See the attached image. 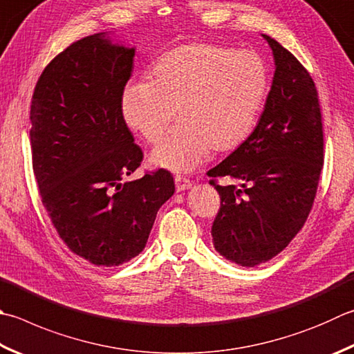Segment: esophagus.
Masks as SVG:
<instances>
[{
    "mask_svg": "<svg viewBox=\"0 0 354 354\" xmlns=\"http://www.w3.org/2000/svg\"><path fill=\"white\" fill-rule=\"evenodd\" d=\"M191 186H192V182H191V180L185 178V177H180V176H177V177H176V188H177V191H178V192L189 189Z\"/></svg>",
    "mask_w": 354,
    "mask_h": 354,
    "instance_id": "1",
    "label": "esophagus"
}]
</instances>
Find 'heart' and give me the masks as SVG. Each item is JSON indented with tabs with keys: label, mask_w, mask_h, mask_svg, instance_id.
<instances>
[{
	"label": "heart",
	"mask_w": 354,
	"mask_h": 354,
	"mask_svg": "<svg viewBox=\"0 0 354 354\" xmlns=\"http://www.w3.org/2000/svg\"><path fill=\"white\" fill-rule=\"evenodd\" d=\"M268 75L254 52L189 43L163 53L148 82L126 86V124L158 143L176 118L178 126L151 152L149 162L176 174L196 169L209 151L239 148L254 129Z\"/></svg>",
	"instance_id": "obj_1"
}]
</instances>
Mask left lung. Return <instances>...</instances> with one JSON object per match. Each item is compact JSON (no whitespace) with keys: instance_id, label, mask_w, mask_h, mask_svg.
<instances>
[{"instance_id":"8db88e82","label":"left lung","mask_w":354,"mask_h":354,"mask_svg":"<svg viewBox=\"0 0 354 354\" xmlns=\"http://www.w3.org/2000/svg\"><path fill=\"white\" fill-rule=\"evenodd\" d=\"M274 77L254 131L209 177L217 189L211 228L220 256L256 266L285 250L305 223L324 165L322 118L315 82L291 52L268 35Z\"/></svg>"}]
</instances>
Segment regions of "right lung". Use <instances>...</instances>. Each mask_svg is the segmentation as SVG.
<instances>
[{
	"instance_id": "1",
	"label": "right lung",
	"mask_w": 354,
	"mask_h": 354,
	"mask_svg": "<svg viewBox=\"0 0 354 354\" xmlns=\"http://www.w3.org/2000/svg\"><path fill=\"white\" fill-rule=\"evenodd\" d=\"M136 48L102 32L46 66L30 106L32 165L41 202L68 248L118 266L148 242L157 211L174 194L171 172L122 182L143 158L122 114Z\"/></svg>"
}]
</instances>
